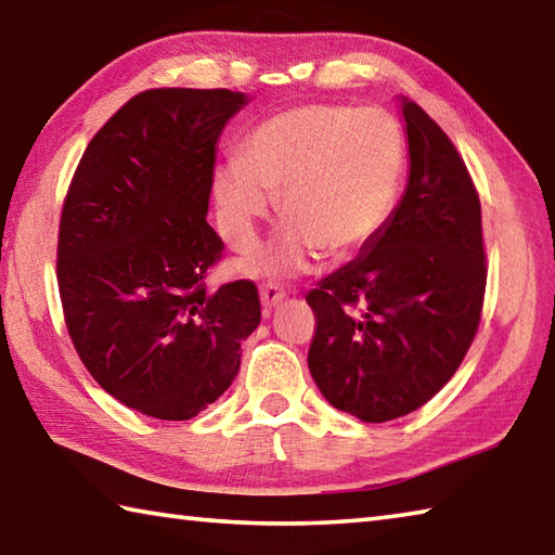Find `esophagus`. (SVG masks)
I'll return each instance as SVG.
<instances>
[{
  "label": "esophagus",
  "instance_id": "1",
  "mask_svg": "<svg viewBox=\"0 0 555 555\" xmlns=\"http://www.w3.org/2000/svg\"><path fill=\"white\" fill-rule=\"evenodd\" d=\"M286 298V291L284 288H279V286H274V284H267V286H262L259 288V300H262V312H264V318H269L271 314V310H274L281 300Z\"/></svg>",
  "mask_w": 555,
  "mask_h": 555
}]
</instances>
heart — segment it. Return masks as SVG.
Here are the masks:
<instances>
[{
	"label": "heart",
	"mask_w": 555,
	"mask_h": 555,
	"mask_svg": "<svg viewBox=\"0 0 555 555\" xmlns=\"http://www.w3.org/2000/svg\"><path fill=\"white\" fill-rule=\"evenodd\" d=\"M401 172L404 137L389 115L293 107L247 137L243 160L216 168V216L225 241L247 247L279 199L286 233L241 267L253 276L296 274L314 249L344 259L371 243L392 211Z\"/></svg>",
	"instance_id": "obj_1"
}]
</instances>
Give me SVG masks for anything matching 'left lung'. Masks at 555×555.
Instances as JSON below:
<instances>
[{"instance_id": "obj_1", "label": "left lung", "mask_w": 555, "mask_h": 555, "mask_svg": "<svg viewBox=\"0 0 555 555\" xmlns=\"http://www.w3.org/2000/svg\"><path fill=\"white\" fill-rule=\"evenodd\" d=\"M409 141L404 197L353 262L308 293V367L334 409L385 423L426 404L479 330L481 202L448 134L399 98Z\"/></svg>"}]
</instances>
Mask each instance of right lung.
Masks as SVG:
<instances>
[{
  "mask_svg": "<svg viewBox=\"0 0 555 555\" xmlns=\"http://www.w3.org/2000/svg\"><path fill=\"white\" fill-rule=\"evenodd\" d=\"M247 101L228 89L134 95L86 146L64 199L57 284L74 349L107 395L151 418L214 404L262 320L253 281L204 286L223 249L206 223L216 144Z\"/></svg>",
  "mask_w": 555,
  "mask_h": 555,
  "instance_id": "add662e5",
  "label": "right lung"
}]
</instances>
